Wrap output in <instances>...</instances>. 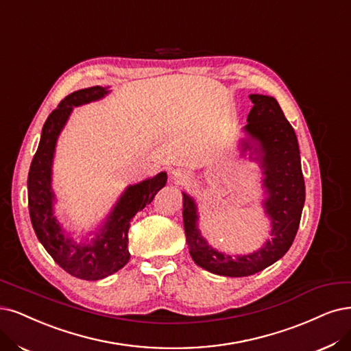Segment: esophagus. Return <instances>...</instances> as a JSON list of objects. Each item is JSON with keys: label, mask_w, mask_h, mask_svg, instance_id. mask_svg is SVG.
Returning a JSON list of instances; mask_svg holds the SVG:
<instances>
[{"label": "esophagus", "mask_w": 351, "mask_h": 351, "mask_svg": "<svg viewBox=\"0 0 351 351\" xmlns=\"http://www.w3.org/2000/svg\"><path fill=\"white\" fill-rule=\"evenodd\" d=\"M172 176L175 180H178V182H186V180H189L191 178L189 172L185 171V169H175L172 172Z\"/></svg>", "instance_id": "34e87169"}]
</instances>
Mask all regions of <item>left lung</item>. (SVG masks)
Wrapping results in <instances>:
<instances>
[{"mask_svg": "<svg viewBox=\"0 0 351 351\" xmlns=\"http://www.w3.org/2000/svg\"><path fill=\"white\" fill-rule=\"evenodd\" d=\"M250 99L253 108L244 130L258 141L256 152L261 156L263 182L269 193L265 208L271 219V240L256 253L236 258L214 250L197 228L195 202L184 193V227L193 262L211 274L231 278L254 275L274 265L289 250L300 227L305 202L300 146L293 127L285 119L274 97L253 94Z\"/></svg>", "mask_w": 351, "mask_h": 351, "instance_id": "obj_1", "label": "left lung"}]
</instances>
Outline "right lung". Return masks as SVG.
<instances>
[{
  "label": "right lung",
  "instance_id": "1",
  "mask_svg": "<svg viewBox=\"0 0 351 351\" xmlns=\"http://www.w3.org/2000/svg\"><path fill=\"white\" fill-rule=\"evenodd\" d=\"M107 93V88L90 86L75 90L60 101L43 125L40 143L27 178L29 213L38 241L63 270L84 280L104 279L127 265L130 261L127 247L130 223L138 211L153 201L167 179L166 173L162 172L152 179L128 186L90 244H76L72 239L63 236L62 227L53 215L55 195L50 186L56 140L73 107L99 99Z\"/></svg>",
  "mask_w": 351,
  "mask_h": 351
}]
</instances>
